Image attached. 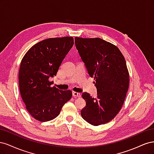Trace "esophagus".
<instances>
[{
    "instance_id": "1",
    "label": "esophagus",
    "mask_w": 154,
    "mask_h": 154,
    "mask_svg": "<svg viewBox=\"0 0 154 154\" xmlns=\"http://www.w3.org/2000/svg\"><path fill=\"white\" fill-rule=\"evenodd\" d=\"M72 96L74 97H81V94H80V93L77 92L73 91L72 92Z\"/></svg>"
}]
</instances>
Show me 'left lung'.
<instances>
[{"instance_id":"obj_1","label":"left lung","mask_w":154,"mask_h":154,"mask_svg":"<svg viewBox=\"0 0 154 154\" xmlns=\"http://www.w3.org/2000/svg\"><path fill=\"white\" fill-rule=\"evenodd\" d=\"M76 48L88 72L94 78L97 96L82 94L86 101L81 116L94 126L109 123L124 103L129 87V72L123 54L117 46L100 38L75 37Z\"/></svg>"}]
</instances>
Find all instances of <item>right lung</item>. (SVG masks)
<instances>
[{
	"mask_svg": "<svg viewBox=\"0 0 154 154\" xmlns=\"http://www.w3.org/2000/svg\"><path fill=\"white\" fill-rule=\"evenodd\" d=\"M73 44L72 36L45 39L32 46L21 60L18 72L20 95L27 110L39 122L57 118L71 98V91L51 87L49 78L57 75Z\"/></svg>",
	"mask_w": 154,
	"mask_h": 154,
	"instance_id": "right-lung-1",
	"label": "right lung"
}]
</instances>
